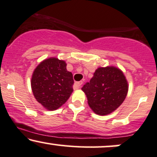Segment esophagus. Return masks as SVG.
<instances>
[{
	"label": "esophagus",
	"mask_w": 157,
	"mask_h": 157,
	"mask_svg": "<svg viewBox=\"0 0 157 157\" xmlns=\"http://www.w3.org/2000/svg\"><path fill=\"white\" fill-rule=\"evenodd\" d=\"M83 82H75L74 84V87L75 89H79V88L82 87Z\"/></svg>",
	"instance_id": "esophagus-1"
}]
</instances>
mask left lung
<instances>
[{
  "label": "left lung",
  "instance_id": "obj_1",
  "mask_svg": "<svg viewBox=\"0 0 157 157\" xmlns=\"http://www.w3.org/2000/svg\"><path fill=\"white\" fill-rule=\"evenodd\" d=\"M128 89L123 72L113 66L98 68L90 82L82 88L90 108L100 115H108L118 108L126 98Z\"/></svg>",
  "mask_w": 157,
  "mask_h": 157
}]
</instances>
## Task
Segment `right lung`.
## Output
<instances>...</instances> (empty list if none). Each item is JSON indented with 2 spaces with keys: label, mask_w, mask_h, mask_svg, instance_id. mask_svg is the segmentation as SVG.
Wrapping results in <instances>:
<instances>
[{
  "label": "right lung",
  "mask_w": 157,
  "mask_h": 157,
  "mask_svg": "<svg viewBox=\"0 0 157 157\" xmlns=\"http://www.w3.org/2000/svg\"><path fill=\"white\" fill-rule=\"evenodd\" d=\"M63 60L51 57L35 68L31 85L36 100L48 110L62 106L73 93V74Z\"/></svg>",
  "instance_id": "add662e5"
}]
</instances>
